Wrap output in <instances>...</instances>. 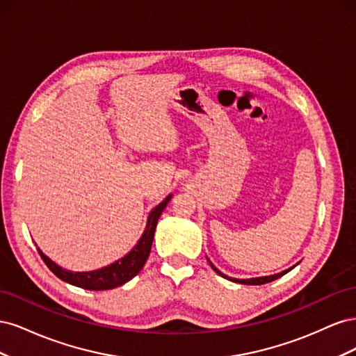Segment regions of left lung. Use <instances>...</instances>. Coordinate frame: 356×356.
<instances>
[{"label": "left lung", "mask_w": 356, "mask_h": 356, "mask_svg": "<svg viewBox=\"0 0 356 356\" xmlns=\"http://www.w3.org/2000/svg\"><path fill=\"white\" fill-rule=\"evenodd\" d=\"M208 258V257H207ZM208 263H209V266L212 267V270H215V273H218L221 277H224V279H229V281H232V282H236V284H243V285H263V284H268V282H272V281H275V279H279L281 276H284L285 273H288L291 268L293 267H296V266H293V267H289V268H286V270H284V272H281V273H276V275H270V276H260V277H251V279H238V277H230V276H227V275H224L222 272H220L217 267H215L212 263H211V260L208 258Z\"/></svg>", "instance_id": "1"}]
</instances>
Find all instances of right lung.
Masks as SVG:
<instances>
[{
    "mask_svg": "<svg viewBox=\"0 0 356 356\" xmlns=\"http://www.w3.org/2000/svg\"><path fill=\"white\" fill-rule=\"evenodd\" d=\"M170 199H172V195L166 196L165 200H161L157 207L148 213L145 230L131 251H129L124 257L118 258L117 261L105 267H101L98 270H90V272L67 270V268H63L53 260H50V258L42 252L40 248H38V252L50 270L59 279H62L63 282H68L74 286L90 289V291H104V289H113L117 286H122L126 282L131 281L132 277H135L144 267L147 258L149 255V251H152L157 221L160 218L161 212H163V209L168 207Z\"/></svg>",
    "mask_w": 356,
    "mask_h": 356,
    "instance_id": "right-lung-1",
    "label": "right lung"
}]
</instances>
